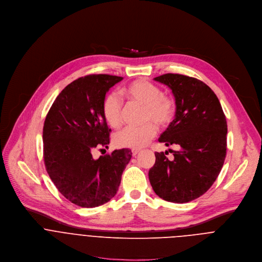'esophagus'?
<instances>
[{
	"label": "esophagus",
	"instance_id": "1",
	"mask_svg": "<svg viewBox=\"0 0 262 262\" xmlns=\"http://www.w3.org/2000/svg\"><path fill=\"white\" fill-rule=\"evenodd\" d=\"M131 152H132V156H133V157H135V156H137V155L140 152V149H136V148H133V149L131 150Z\"/></svg>",
	"mask_w": 262,
	"mask_h": 262
}]
</instances>
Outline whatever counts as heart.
Wrapping results in <instances>:
<instances>
[{"label":"heart","instance_id":"1","mask_svg":"<svg viewBox=\"0 0 262 262\" xmlns=\"http://www.w3.org/2000/svg\"><path fill=\"white\" fill-rule=\"evenodd\" d=\"M124 95L134 103L143 106L142 120L147 122L139 127H126L114 136L118 147L140 148L157 133L155 124L160 127L167 126L173 119L176 102L161 89L145 79H137L123 89ZM103 117L113 128H118L122 121V102L118 95L108 94L102 103Z\"/></svg>","mask_w":262,"mask_h":262}]
</instances>
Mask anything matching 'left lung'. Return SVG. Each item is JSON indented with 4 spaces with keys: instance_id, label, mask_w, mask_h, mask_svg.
<instances>
[{
    "instance_id": "1",
    "label": "left lung",
    "mask_w": 262,
    "mask_h": 262,
    "mask_svg": "<svg viewBox=\"0 0 262 262\" xmlns=\"http://www.w3.org/2000/svg\"><path fill=\"white\" fill-rule=\"evenodd\" d=\"M167 85L176 100L174 120L159 137L166 146L179 145L173 159L155 152L149 183L160 198L185 203L204 194L218 178L226 157L227 123L212 89L201 80L167 73L155 77Z\"/></svg>"
}]
</instances>
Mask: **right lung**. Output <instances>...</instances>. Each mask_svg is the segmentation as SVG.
<instances>
[{"label":"right lung","instance_id":"add662e5","mask_svg":"<svg viewBox=\"0 0 262 262\" xmlns=\"http://www.w3.org/2000/svg\"><path fill=\"white\" fill-rule=\"evenodd\" d=\"M123 77L98 74L80 77L56 98L43 127V157L46 171L72 203L96 207L118 192L131 149H116L94 159L96 147L110 144L102 103L112 86Z\"/></svg>","mask_w":262,"mask_h":262}]
</instances>
